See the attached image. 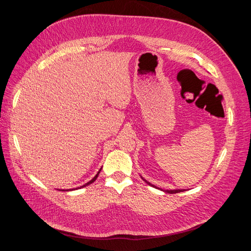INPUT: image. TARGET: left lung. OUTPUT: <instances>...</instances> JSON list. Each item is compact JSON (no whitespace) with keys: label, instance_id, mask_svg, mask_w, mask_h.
Listing matches in <instances>:
<instances>
[{"label":"left lung","instance_id":"left-lung-1","mask_svg":"<svg viewBox=\"0 0 251 251\" xmlns=\"http://www.w3.org/2000/svg\"><path fill=\"white\" fill-rule=\"evenodd\" d=\"M143 178V177H142ZM143 180H144V178H143ZM148 185H150L151 187H154V188H156L154 185H152L151 183H149V182H147L146 180H144ZM185 190H168V191H165L166 193H168V194H176V193H181V192H184Z\"/></svg>","mask_w":251,"mask_h":251}]
</instances>
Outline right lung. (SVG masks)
<instances>
[{
    "label": "right lung",
    "instance_id": "obj_1",
    "mask_svg": "<svg viewBox=\"0 0 251 251\" xmlns=\"http://www.w3.org/2000/svg\"><path fill=\"white\" fill-rule=\"evenodd\" d=\"M100 170H101V169H100ZM100 170H99V172H98V173H97V175H96V176H94V177H93V178H92V180H91V181H90V182H88V183H86V184H85V185H83V186H82V187H80V188H83V187H86V186H88V185H90V184H92V183H93V182H94V181H95V180H96V178H97V176H98V175H99V173H100ZM62 191H64V190H62Z\"/></svg>",
    "mask_w": 251,
    "mask_h": 251
}]
</instances>
